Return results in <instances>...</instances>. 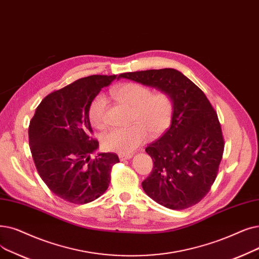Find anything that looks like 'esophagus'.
Returning a JSON list of instances; mask_svg holds the SVG:
<instances>
[{
    "mask_svg": "<svg viewBox=\"0 0 259 259\" xmlns=\"http://www.w3.org/2000/svg\"><path fill=\"white\" fill-rule=\"evenodd\" d=\"M118 156H119V160L120 161H126V160H130V159H132V156H133V154H118Z\"/></svg>",
    "mask_w": 259,
    "mask_h": 259,
    "instance_id": "34e87169",
    "label": "esophagus"
}]
</instances>
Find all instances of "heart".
I'll use <instances>...</instances> for the list:
<instances>
[{
	"mask_svg": "<svg viewBox=\"0 0 259 259\" xmlns=\"http://www.w3.org/2000/svg\"><path fill=\"white\" fill-rule=\"evenodd\" d=\"M118 102L133 108L134 125L113 128L103 137V146L109 150L121 154L132 152L148 138L163 133L171 121L174 104L169 95L164 92L151 94L147 87L136 82L121 83L111 90ZM107 99L103 95L94 98L89 109V118L92 126L103 129L106 126Z\"/></svg>",
	"mask_w": 259,
	"mask_h": 259,
	"instance_id": "obj_1",
	"label": "heart"
}]
</instances>
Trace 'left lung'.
<instances>
[{
    "mask_svg": "<svg viewBox=\"0 0 259 259\" xmlns=\"http://www.w3.org/2000/svg\"><path fill=\"white\" fill-rule=\"evenodd\" d=\"M119 78L169 95L174 104L170 127L146 148L153 161L142 186L156 203L185 209L205 197L215 182L224 141L215 110L205 94L175 69L123 73Z\"/></svg>",
    "mask_w": 259,
    "mask_h": 259,
    "instance_id": "obj_1",
    "label": "left lung"
}]
</instances>
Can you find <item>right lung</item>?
Segmentation results:
<instances>
[{"label": "right lung", "instance_id": "add662e5", "mask_svg": "<svg viewBox=\"0 0 259 259\" xmlns=\"http://www.w3.org/2000/svg\"><path fill=\"white\" fill-rule=\"evenodd\" d=\"M117 75L80 78L44 98L28 128L29 147L39 176L56 196L85 204L102 196L110 183V171L118 163L111 152H98L93 140L89 109L104 87Z\"/></svg>", "mask_w": 259, "mask_h": 259}]
</instances>
